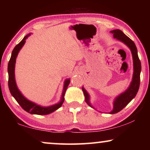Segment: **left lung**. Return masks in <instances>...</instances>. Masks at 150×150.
Segmentation results:
<instances>
[{
    "instance_id": "obj_1",
    "label": "left lung",
    "mask_w": 150,
    "mask_h": 150,
    "mask_svg": "<svg viewBox=\"0 0 150 150\" xmlns=\"http://www.w3.org/2000/svg\"><path fill=\"white\" fill-rule=\"evenodd\" d=\"M110 33L113 34L114 38H116L117 40L124 43L130 49L133 59V66H134L132 81L131 82L130 86L124 93H121L114 100L113 109L110 112V114H114L122 110L136 96L137 92L139 91V85H140V73L141 70V61L139 60L138 57L137 47L135 46L134 42L132 40H130L128 36H126L121 30H111ZM82 89H83L84 95H85V102H87L89 106L93 108L89 102V93L83 87H82Z\"/></svg>"
}]
</instances>
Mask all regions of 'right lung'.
<instances>
[{
  "label": "right lung",
  "mask_w": 150,
  "mask_h": 150,
  "mask_svg": "<svg viewBox=\"0 0 150 150\" xmlns=\"http://www.w3.org/2000/svg\"><path fill=\"white\" fill-rule=\"evenodd\" d=\"M30 35V33L26 35L24 37L21 42H20L18 45H16L15 48H13L12 51L11 58L8 63V74H9V81H8V85H9V89L10 93L12 96L15 98L18 103L21 106V107L23 108L26 112H29L30 114H35L40 115H48L51 112L55 111V110L60 108L64 102V95L67 89L70 80L66 79L65 81L64 86H63V89L62 92V96H61V100L59 103L55 104L54 105L48 106V107H44L38 105L35 103L29 101L26 99L24 96L21 93V92L18 89L17 85H16V80H15V65H16V60L17 58L18 52L20 50V49L22 48L24 44H25L26 40L28 38V37Z\"/></svg>",
  "instance_id": "obj_1"
}]
</instances>
